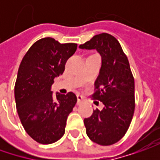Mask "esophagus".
<instances>
[{
	"mask_svg": "<svg viewBox=\"0 0 160 160\" xmlns=\"http://www.w3.org/2000/svg\"><path fill=\"white\" fill-rule=\"evenodd\" d=\"M77 102H78V103L81 102H83V101H84L85 100V98L83 97V96L80 95V94H77Z\"/></svg>",
	"mask_w": 160,
	"mask_h": 160,
	"instance_id": "34e87169",
	"label": "esophagus"
}]
</instances>
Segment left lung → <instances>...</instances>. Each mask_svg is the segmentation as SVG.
<instances>
[{
	"mask_svg": "<svg viewBox=\"0 0 160 160\" xmlns=\"http://www.w3.org/2000/svg\"><path fill=\"white\" fill-rule=\"evenodd\" d=\"M79 48L96 50L102 57L92 96L104 107L84 118L86 133L97 144H114L125 135L134 112V79L129 61L118 41L106 33L93 36Z\"/></svg>",
	"mask_w": 160,
	"mask_h": 160,
	"instance_id": "obj_1",
	"label": "left lung"
}]
</instances>
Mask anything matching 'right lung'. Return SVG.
Wrapping results in <instances>:
<instances>
[{"label":"right lung","mask_w":160,"mask_h":160,"mask_svg":"<svg viewBox=\"0 0 160 160\" xmlns=\"http://www.w3.org/2000/svg\"><path fill=\"white\" fill-rule=\"evenodd\" d=\"M77 43H60L51 37L35 42L19 65L15 83L16 107L23 127L42 144H51L65 133L68 116L77 103L74 92L56 96L54 78L62 75Z\"/></svg>","instance_id":"right-lung-1"}]
</instances>
